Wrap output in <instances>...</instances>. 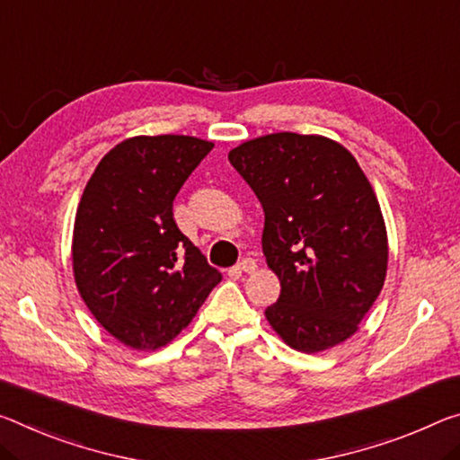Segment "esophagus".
<instances>
[{
  "instance_id": "esophagus-1",
  "label": "esophagus",
  "mask_w": 460,
  "mask_h": 460,
  "mask_svg": "<svg viewBox=\"0 0 460 460\" xmlns=\"http://www.w3.org/2000/svg\"><path fill=\"white\" fill-rule=\"evenodd\" d=\"M256 268H258L256 260H252V258H243V260L237 264V270H242V272H247V274L256 272Z\"/></svg>"
}]
</instances>
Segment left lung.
<instances>
[{"instance_id":"8db88e82","label":"left lung","mask_w":460,"mask_h":460,"mask_svg":"<svg viewBox=\"0 0 460 460\" xmlns=\"http://www.w3.org/2000/svg\"><path fill=\"white\" fill-rule=\"evenodd\" d=\"M229 162L264 207L261 250L280 280L268 323L305 354L352 338L389 261L381 204L356 157L323 135L272 133L237 145Z\"/></svg>"}]
</instances>
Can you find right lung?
Wrapping results in <instances>:
<instances>
[{"label":"right lung","mask_w":460,"mask_h":460,"mask_svg":"<svg viewBox=\"0 0 460 460\" xmlns=\"http://www.w3.org/2000/svg\"><path fill=\"white\" fill-rule=\"evenodd\" d=\"M213 147L188 135H137L114 145L87 180L73 225V279L96 322L120 344H170L221 282L172 210Z\"/></svg>","instance_id":"add662e5"}]
</instances>
